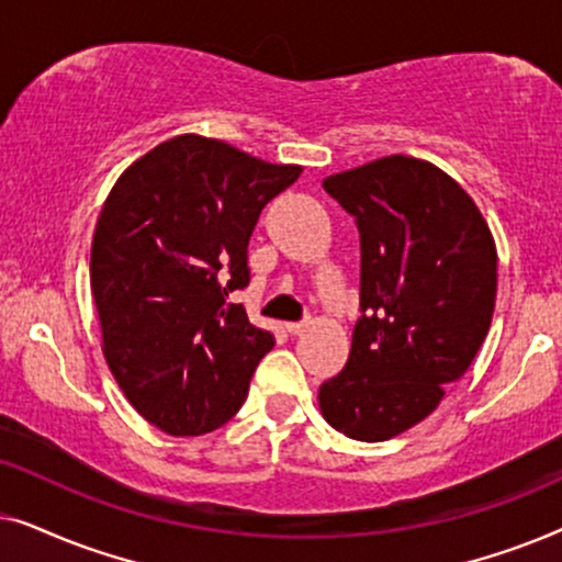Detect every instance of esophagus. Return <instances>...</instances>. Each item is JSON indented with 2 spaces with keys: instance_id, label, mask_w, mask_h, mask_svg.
<instances>
[{
  "instance_id": "obj_1",
  "label": "esophagus",
  "mask_w": 562,
  "mask_h": 562,
  "mask_svg": "<svg viewBox=\"0 0 562 562\" xmlns=\"http://www.w3.org/2000/svg\"><path fill=\"white\" fill-rule=\"evenodd\" d=\"M306 325H310V319H299V322H289L286 329H289V335H299V333H304Z\"/></svg>"
}]
</instances>
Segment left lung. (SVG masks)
Returning <instances> with one entry per match:
<instances>
[{"label": "left lung", "instance_id": "left-lung-1", "mask_svg": "<svg viewBox=\"0 0 562 562\" xmlns=\"http://www.w3.org/2000/svg\"><path fill=\"white\" fill-rule=\"evenodd\" d=\"M322 187L360 233V319L319 386L337 432L389 440L432 414L486 340L496 245L473 199L427 160L386 156Z\"/></svg>", "mask_w": 562, "mask_h": 562}]
</instances>
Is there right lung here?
<instances>
[{
    "label": "right lung",
    "instance_id": "obj_1",
    "mask_svg": "<svg viewBox=\"0 0 562 562\" xmlns=\"http://www.w3.org/2000/svg\"><path fill=\"white\" fill-rule=\"evenodd\" d=\"M299 173L179 135L135 160L106 196L91 243L104 358L127 402L164 432L196 437L233 419L273 348L227 296L250 283L260 212Z\"/></svg>",
    "mask_w": 562,
    "mask_h": 562
}]
</instances>
